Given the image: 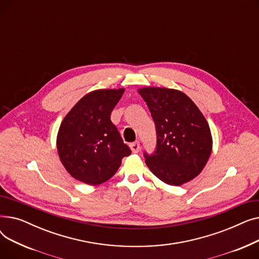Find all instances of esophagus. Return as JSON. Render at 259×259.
<instances>
[{
  "mask_svg": "<svg viewBox=\"0 0 259 259\" xmlns=\"http://www.w3.org/2000/svg\"><path fill=\"white\" fill-rule=\"evenodd\" d=\"M130 149H131L132 153H138V152H140V150H141V145H140L139 142L131 143V144H130Z\"/></svg>",
  "mask_w": 259,
  "mask_h": 259,
  "instance_id": "34e87169",
  "label": "esophagus"
}]
</instances>
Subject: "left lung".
Instances as JSON below:
<instances>
[{"label": "left lung", "mask_w": 259, "mask_h": 259, "mask_svg": "<svg viewBox=\"0 0 259 259\" xmlns=\"http://www.w3.org/2000/svg\"><path fill=\"white\" fill-rule=\"evenodd\" d=\"M139 93L146 102L156 128V150L144 153L151 172L171 186L195 179L212 152V135L207 119L184 92L161 87H144Z\"/></svg>", "instance_id": "left-lung-1"}]
</instances>
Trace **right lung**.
I'll return each mask as SVG.
<instances>
[{
  "label": "right lung",
  "mask_w": 259,
  "mask_h": 259,
  "mask_svg": "<svg viewBox=\"0 0 259 259\" xmlns=\"http://www.w3.org/2000/svg\"><path fill=\"white\" fill-rule=\"evenodd\" d=\"M124 88L87 93L66 114L57 137L63 166L73 179L90 186L107 182L122 157L131 154L110 119Z\"/></svg>",
  "instance_id": "1"
}]
</instances>
